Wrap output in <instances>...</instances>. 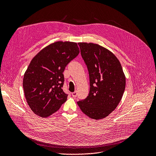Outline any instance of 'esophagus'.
Masks as SVG:
<instances>
[{"mask_svg":"<svg viewBox=\"0 0 156 156\" xmlns=\"http://www.w3.org/2000/svg\"><path fill=\"white\" fill-rule=\"evenodd\" d=\"M71 94H72V96H73V98H76V97L77 96V92H76V91L73 92Z\"/></svg>","mask_w":156,"mask_h":156,"instance_id":"1","label":"esophagus"}]
</instances>
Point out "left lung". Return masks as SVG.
<instances>
[{
    "label": "left lung",
    "instance_id": "left-lung-1",
    "mask_svg": "<svg viewBox=\"0 0 156 156\" xmlns=\"http://www.w3.org/2000/svg\"><path fill=\"white\" fill-rule=\"evenodd\" d=\"M90 80L88 96L77 102L81 110L92 119H102L118 106L126 87V77L118 58L97 44L78 43Z\"/></svg>",
    "mask_w": 156,
    "mask_h": 156
}]
</instances>
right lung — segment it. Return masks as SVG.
<instances>
[{"label":"right lung","mask_w":156,"mask_h":156,"mask_svg":"<svg viewBox=\"0 0 156 156\" xmlns=\"http://www.w3.org/2000/svg\"><path fill=\"white\" fill-rule=\"evenodd\" d=\"M79 53L77 43L57 41L45 47L31 60L24 74L23 87L27 102L35 114L48 117L66 102L63 72Z\"/></svg>","instance_id":"add662e5"}]
</instances>
